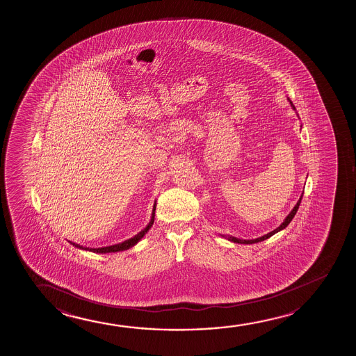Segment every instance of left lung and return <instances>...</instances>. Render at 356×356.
Instances as JSON below:
<instances>
[{
  "mask_svg": "<svg viewBox=\"0 0 356 356\" xmlns=\"http://www.w3.org/2000/svg\"><path fill=\"white\" fill-rule=\"evenodd\" d=\"M291 104H292V107L296 109V107L293 106V103L291 102ZM304 193V192H302ZM302 195H300V198H299V200H298L297 204H296V207L293 208L292 211L289 213V215H288L287 218L284 219V221H283L282 224H281V226L280 227H277L276 229H273V231H271L270 234H265V236H263V237H259V238L257 239H239L236 238V237H232V236H227V239L229 241H231V242H234V243H241V244H253V243H258V242H261V241H265V239L270 238L271 236H273L275 234H277L278 231H281V229H286L287 227L288 224L292 221L293 218H294V215L297 214L298 209H299V205H300V202H302Z\"/></svg>",
  "mask_w": 356,
  "mask_h": 356,
  "instance_id": "8db88e82",
  "label": "left lung"
}]
</instances>
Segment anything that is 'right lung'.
<instances>
[{"label":"right lung","mask_w":356,"mask_h":356,"mask_svg":"<svg viewBox=\"0 0 356 356\" xmlns=\"http://www.w3.org/2000/svg\"><path fill=\"white\" fill-rule=\"evenodd\" d=\"M154 214H156V204H154V208H153V213H152V219L151 221H149V224L147 225L146 227L142 229L141 232H138L135 237L127 239V241L122 242V243L115 244V245H109V247H103V248H83L81 245H79V244L75 243H73V245H75V247H78V248L80 249L90 250V252H93V253H115V252L127 250V249L134 247V245H135V244H136L137 242H138V241H140V239L147 234V231L151 229L152 225L154 222Z\"/></svg>","instance_id":"right-lung-1"}]
</instances>
